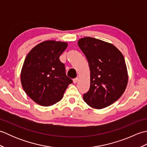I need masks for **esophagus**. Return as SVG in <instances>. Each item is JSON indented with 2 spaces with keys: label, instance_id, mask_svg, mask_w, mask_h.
Returning <instances> with one entry per match:
<instances>
[{
  "label": "esophagus",
  "instance_id": "1",
  "mask_svg": "<svg viewBox=\"0 0 147 147\" xmlns=\"http://www.w3.org/2000/svg\"><path fill=\"white\" fill-rule=\"evenodd\" d=\"M78 78H74V79H73V83H74V84L76 83L77 82H78Z\"/></svg>",
  "mask_w": 147,
  "mask_h": 147
}]
</instances>
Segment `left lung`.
Instances as JSON below:
<instances>
[{"mask_svg": "<svg viewBox=\"0 0 147 147\" xmlns=\"http://www.w3.org/2000/svg\"><path fill=\"white\" fill-rule=\"evenodd\" d=\"M90 69V86L83 100L90 107L102 109L121 97L127 83L126 65L123 54L113 45L85 37L78 42Z\"/></svg>", "mask_w": 147, "mask_h": 147, "instance_id": "1", "label": "left lung"}]
</instances>
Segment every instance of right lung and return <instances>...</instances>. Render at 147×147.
<instances>
[{"instance_id": "right-lung-1", "label": "right lung", "mask_w": 147, "mask_h": 147, "mask_svg": "<svg viewBox=\"0 0 147 147\" xmlns=\"http://www.w3.org/2000/svg\"><path fill=\"white\" fill-rule=\"evenodd\" d=\"M67 47L65 42L49 40L36 45L27 55L21 82L26 94L36 104L54 105L61 100L73 83L65 74V65L59 60Z\"/></svg>"}]
</instances>
